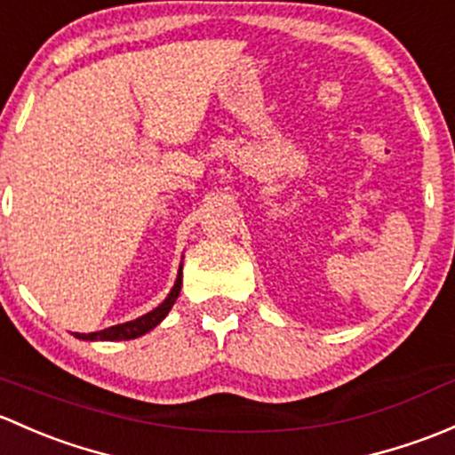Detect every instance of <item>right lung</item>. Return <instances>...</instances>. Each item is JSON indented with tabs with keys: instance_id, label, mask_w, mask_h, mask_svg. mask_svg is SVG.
I'll return each instance as SVG.
<instances>
[{
	"instance_id": "add662e5",
	"label": "right lung",
	"mask_w": 455,
	"mask_h": 455,
	"mask_svg": "<svg viewBox=\"0 0 455 455\" xmlns=\"http://www.w3.org/2000/svg\"><path fill=\"white\" fill-rule=\"evenodd\" d=\"M180 291H181V267H180V274H177L175 287L171 289L168 298L164 299V302L159 304L157 308H153L151 313L138 317V320L124 322V324H118V326H111V329L98 331V332H74V335H76L78 339H89V341H96V339H100V341L135 339V337H140V335H144V332L156 329L159 322H162L164 317L168 315V311H171L172 304H175V299H177V296H180Z\"/></svg>"
}]
</instances>
